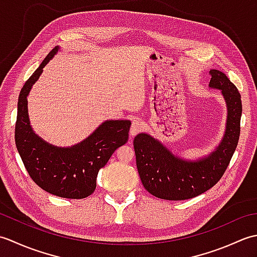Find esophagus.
Segmentation results:
<instances>
[{"label": "esophagus", "mask_w": 257, "mask_h": 257, "mask_svg": "<svg viewBox=\"0 0 257 257\" xmlns=\"http://www.w3.org/2000/svg\"><path fill=\"white\" fill-rule=\"evenodd\" d=\"M144 129V124L139 120H134L132 123V127H130V136L135 137L136 135H138L139 133H141V130Z\"/></svg>", "instance_id": "esophagus-1"}]
</instances>
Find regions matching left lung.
<instances>
[{"label":"left lung","instance_id":"obj_1","mask_svg":"<svg viewBox=\"0 0 257 257\" xmlns=\"http://www.w3.org/2000/svg\"><path fill=\"white\" fill-rule=\"evenodd\" d=\"M210 87L221 89L227 105L226 132L214 152L200 161H183L147 134L134 140L138 172L145 189L159 199H192L220 181L230 165L241 132V95L227 76L210 70Z\"/></svg>","mask_w":257,"mask_h":257}]
</instances>
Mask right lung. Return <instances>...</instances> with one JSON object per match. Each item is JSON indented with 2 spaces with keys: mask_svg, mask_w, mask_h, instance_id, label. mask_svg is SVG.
Wrapping results in <instances>:
<instances>
[{
  "mask_svg": "<svg viewBox=\"0 0 257 257\" xmlns=\"http://www.w3.org/2000/svg\"><path fill=\"white\" fill-rule=\"evenodd\" d=\"M58 51L54 47L21 89L15 123V145L24 167L38 187L66 199H84L96 189L99 169L128 141L129 120H107L90 137L72 148H57L33 133L27 113V95L43 68Z\"/></svg>",
  "mask_w": 257,
  "mask_h": 257,
  "instance_id": "1",
  "label": "right lung"
}]
</instances>
